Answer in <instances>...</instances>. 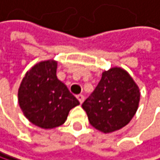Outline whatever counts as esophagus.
Masks as SVG:
<instances>
[{
    "label": "esophagus",
    "instance_id": "1",
    "mask_svg": "<svg viewBox=\"0 0 160 160\" xmlns=\"http://www.w3.org/2000/svg\"><path fill=\"white\" fill-rule=\"evenodd\" d=\"M77 99L78 100V102H81V103H82L83 101H84V97H83V95H82V94L78 95V96H77Z\"/></svg>",
    "mask_w": 160,
    "mask_h": 160
}]
</instances>
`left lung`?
I'll list each match as a JSON object with an SVG mask.
<instances>
[{
  "label": "left lung",
  "instance_id": "obj_1",
  "mask_svg": "<svg viewBox=\"0 0 160 160\" xmlns=\"http://www.w3.org/2000/svg\"><path fill=\"white\" fill-rule=\"evenodd\" d=\"M139 101V87L131 75L120 67H112L102 72L97 87L82 107L96 130L110 133L131 122Z\"/></svg>",
  "mask_w": 160,
  "mask_h": 160
}]
</instances>
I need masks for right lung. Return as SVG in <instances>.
Segmentation results:
<instances>
[{"label": "right lung", "mask_w": 160, "mask_h": 160, "mask_svg": "<svg viewBox=\"0 0 160 160\" xmlns=\"http://www.w3.org/2000/svg\"><path fill=\"white\" fill-rule=\"evenodd\" d=\"M58 61L44 60L32 66L18 89V102L26 118L33 125L51 130L65 123L69 111L79 104L57 77Z\"/></svg>", "instance_id": "1"}]
</instances>
